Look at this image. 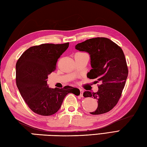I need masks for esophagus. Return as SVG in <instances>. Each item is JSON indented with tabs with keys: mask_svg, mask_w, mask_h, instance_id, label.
Masks as SVG:
<instances>
[{
	"mask_svg": "<svg viewBox=\"0 0 147 147\" xmlns=\"http://www.w3.org/2000/svg\"><path fill=\"white\" fill-rule=\"evenodd\" d=\"M80 96H83V93H84V90L83 89H80Z\"/></svg>",
	"mask_w": 147,
	"mask_h": 147,
	"instance_id": "34e87169",
	"label": "esophagus"
}]
</instances>
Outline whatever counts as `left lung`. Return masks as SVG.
<instances>
[{"instance_id":"8db88e82","label":"left lung","mask_w":147,"mask_h":147,"mask_svg":"<svg viewBox=\"0 0 147 147\" xmlns=\"http://www.w3.org/2000/svg\"><path fill=\"white\" fill-rule=\"evenodd\" d=\"M75 49L89 54L92 69L87 78L100 82L98 90L84 92V97H94L98 101L94 115L107 113L113 109L121 97L128 76V67L121 48L103 37L88 39L76 45Z\"/></svg>"}]
</instances>
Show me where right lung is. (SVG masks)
Returning a JSON list of instances; mask_svg holds the SVG:
<instances>
[{"mask_svg": "<svg viewBox=\"0 0 147 147\" xmlns=\"http://www.w3.org/2000/svg\"><path fill=\"white\" fill-rule=\"evenodd\" d=\"M69 44V42L43 44L31 47L23 53L16 63L17 86L25 102L34 113L53 115L59 110L67 94H75L80 91L68 85L63 89H52L47 84L48 75L55 70L58 59Z\"/></svg>", "mask_w": 147, "mask_h": 147, "instance_id": "obj_1", "label": "right lung"}]
</instances>
